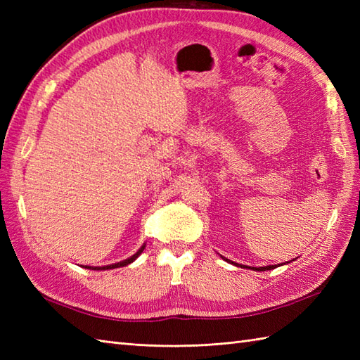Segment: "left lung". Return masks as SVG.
I'll use <instances>...</instances> for the list:
<instances>
[{"label":"left lung","mask_w":360,"mask_h":360,"mask_svg":"<svg viewBox=\"0 0 360 360\" xmlns=\"http://www.w3.org/2000/svg\"><path fill=\"white\" fill-rule=\"evenodd\" d=\"M224 258V257H223ZM226 262H229V259L226 258ZM229 263H232L233 264V262H229ZM249 269H254V271H271V269H274V266H264V267H249Z\"/></svg>","instance_id":"left-lung-1"}]
</instances>
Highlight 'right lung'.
<instances>
[{
	"label": "right lung",
	"instance_id": "1",
	"mask_svg": "<svg viewBox=\"0 0 360 360\" xmlns=\"http://www.w3.org/2000/svg\"><path fill=\"white\" fill-rule=\"evenodd\" d=\"M143 249H145V244H143V246H142L139 250L136 252L134 255H131L129 258L124 259V262H119V263H114V264H108V266H102V267H94V266H85V267H86V269H94V271H106V269H116V267H124V266H128L129 263H133L134 259L142 254Z\"/></svg>",
	"mask_w": 360,
	"mask_h": 360
}]
</instances>
